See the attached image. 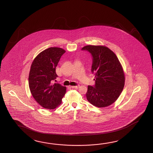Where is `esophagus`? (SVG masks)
Here are the masks:
<instances>
[{"label": "esophagus", "mask_w": 153, "mask_h": 153, "mask_svg": "<svg viewBox=\"0 0 153 153\" xmlns=\"http://www.w3.org/2000/svg\"><path fill=\"white\" fill-rule=\"evenodd\" d=\"M71 88H79V85H76V86H71Z\"/></svg>", "instance_id": "obj_1"}]
</instances>
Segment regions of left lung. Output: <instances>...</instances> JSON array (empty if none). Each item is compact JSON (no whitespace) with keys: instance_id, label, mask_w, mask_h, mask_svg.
I'll return each mask as SVG.
<instances>
[{"instance_id":"8db88e82","label":"left lung","mask_w":153,"mask_h":153,"mask_svg":"<svg viewBox=\"0 0 153 153\" xmlns=\"http://www.w3.org/2000/svg\"><path fill=\"white\" fill-rule=\"evenodd\" d=\"M92 57L91 72L95 75V84L88 86V101L97 107L113 104L123 91L125 75L116 55L104 46L87 45L81 49Z\"/></svg>"}]
</instances>
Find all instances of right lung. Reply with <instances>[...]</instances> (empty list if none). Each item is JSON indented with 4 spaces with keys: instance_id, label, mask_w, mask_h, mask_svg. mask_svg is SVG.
<instances>
[{
    "instance_id": "obj_1",
    "label": "right lung",
    "mask_w": 153,
    "mask_h": 153,
    "mask_svg": "<svg viewBox=\"0 0 153 153\" xmlns=\"http://www.w3.org/2000/svg\"><path fill=\"white\" fill-rule=\"evenodd\" d=\"M65 51L50 48L40 52L33 61L29 72V89L33 97L42 107L53 109L61 103L66 88L59 83L52 84L58 76L56 68Z\"/></svg>"
}]
</instances>
